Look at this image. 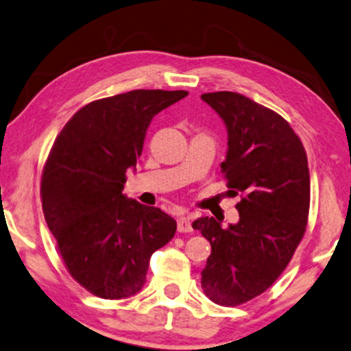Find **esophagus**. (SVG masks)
Returning a JSON list of instances; mask_svg holds the SVG:
<instances>
[{
    "label": "esophagus",
    "mask_w": 351,
    "mask_h": 351,
    "mask_svg": "<svg viewBox=\"0 0 351 351\" xmlns=\"http://www.w3.org/2000/svg\"><path fill=\"white\" fill-rule=\"evenodd\" d=\"M177 230L182 232V234H185V232H191L193 228H191L190 219H188L186 217H180L179 219H177Z\"/></svg>",
    "instance_id": "1"
}]
</instances>
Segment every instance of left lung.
<instances>
[{
  "instance_id": "left-lung-1",
  "label": "left lung",
  "mask_w": 351,
  "mask_h": 351,
  "mask_svg": "<svg viewBox=\"0 0 351 351\" xmlns=\"http://www.w3.org/2000/svg\"><path fill=\"white\" fill-rule=\"evenodd\" d=\"M201 99L228 128L221 169L232 196H240L237 224L223 229L213 217L193 223L212 245L201 284L213 303L239 306L271 287L303 239L309 168L303 143L278 112L229 90Z\"/></svg>"
}]
</instances>
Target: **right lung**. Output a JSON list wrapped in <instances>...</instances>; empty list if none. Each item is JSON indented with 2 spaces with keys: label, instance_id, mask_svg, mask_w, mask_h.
Returning <instances> with one entry per match:
<instances>
[{
  "label": "right lung",
  "instance_id": "right-lung-1",
  "mask_svg": "<svg viewBox=\"0 0 351 351\" xmlns=\"http://www.w3.org/2000/svg\"><path fill=\"white\" fill-rule=\"evenodd\" d=\"M186 95L136 89L90 101L64 125L45 161L40 197L48 229L70 276L99 298L138 293L150 256L176 234L174 218L122 190L150 121Z\"/></svg>",
  "mask_w": 351,
  "mask_h": 351
}]
</instances>
